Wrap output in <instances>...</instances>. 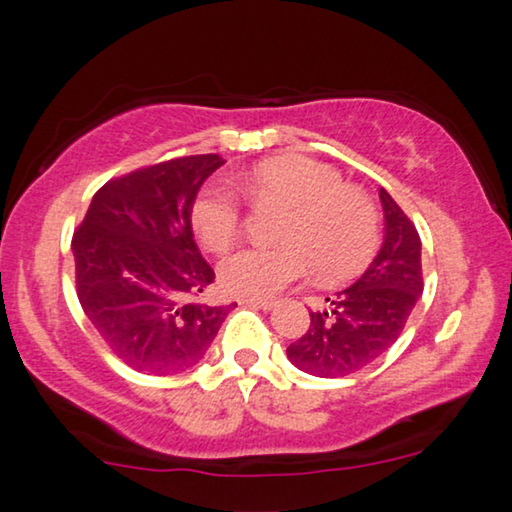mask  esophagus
I'll use <instances>...</instances> for the list:
<instances>
[{
    "label": "esophagus",
    "mask_w": 512,
    "mask_h": 512,
    "mask_svg": "<svg viewBox=\"0 0 512 512\" xmlns=\"http://www.w3.org/2000/svg\"><path fill=\"white\" fill-rule=\"evenodd\" d=\"M241 305L248 307H259V310H273V300H262V298H241Z\"/></svg>",
    "instance_id": "esophagus-1"
}]
</instances>
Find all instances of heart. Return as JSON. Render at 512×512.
<instances>
[{
    "mask_svg": "<svg viewBox=\"0 0 512 512\" xmlns=\"http://www.w3.org/2000/svg\"><path fill=\"white\" fill-rule=\"evenodd\" d=\"M257 202L291 207L280 227L282 246H248L225 255L218 282L239 298H271L303 278L314 262L328 278L346 275L369 257L376 241V214L362 193L346 189L342 175L321 161L280 157L239 177ZM239 202L230 186L212 182L191 207V225L209 250H225L239 234Z\"/></svg>",
    "mask_w": 512,
    "mask_h": 512,
    "instance_id": "obj_1",
    "label": "heart"
}]
</instances>
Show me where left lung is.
Here are the masks:
<instances>
[{
	"label": "left lung",
	"mask_w": 512,
	"mask_h": 512,
	"mask_svg": "<svg viewBox=\"0 0 512 512\" xmlns=\"http://www.w3.org/2000/svg\"><path fill=\"white\" fill-rule=\"evenodd\" d=\"M378 196L385 223L378 255L351 287L310 312V328L287 348L291 364L310 376L342 378L380 358L399 339L424 291L415 225L385 189Z\"/></svg>",
	"instance_id": "1"
}]
</instances>
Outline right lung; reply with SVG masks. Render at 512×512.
I'll return each mask as SVG.
<instances>
[{"mask_svg": "<svg viewBox=\"0 0 512 512\" xmlns=\"http://www.w3.org/2000/svg\"><path fill=\"white\" fill-rule=\"evenodd\" d=\"M218 154L134 170L95 193L72 237L77 296L113 353L136 371L196 367L232 305L186 303L214 282L193 239L191 207Z\"/></svg>", "mask_w": 512, "mask_h": 512, "instance_id": "add662e5", "label": "right lung"}]
</instances>
